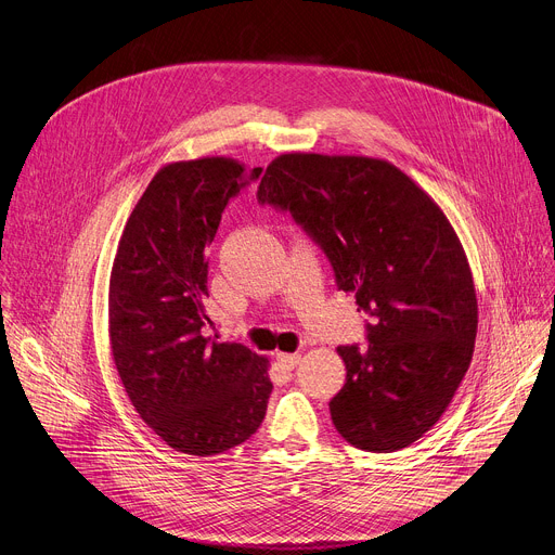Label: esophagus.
Wrapping results in <instances>:
<instances>
[{
    "mask_svg": "<svg viewBox=\"0 0 555 555\" xmlns=\"http://www.w3.org/2000/svg\"><path fill=\"white\" fill-rule=\"evenodd\" d=\"M276 361L285 367V370H294L296 363L300 361V354H283V351H279L276 354Z\"/></svg>",
    "mask_w": 555,
    "mask_h": 555,
    "instance_id": "esophagus-1",
    "label": "esophagus"
}]
</instances>
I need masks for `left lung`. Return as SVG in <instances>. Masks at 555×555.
Here are the masks:
<instances>
[{"label": "left lung", "instance_id": "left-lung-1", "mask_svg": "<svg viewBox=\"0 0 555 555\" xmlns=\"http://www.w3.org/2000/svg\"><path fill=\"white\" fill-rule=\"evenodd\" d=\"M323 247L336 285L372 317L367 347L340 345L347 376L330 400L338 434L389 453L416 442L465 378L478 300L463 243L436 201L385 159L287 153L259 185Z\"/></svg>", "mask_w": 555, "mask_h": 555}]
</instances>
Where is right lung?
<instances>
[{
    "instance_id": "1",
    "label": "right lung",
    "mask_w": 555,
    "mask_h": 555,
    "mask_svg": "<svg viewBox=\"0 0 555 555\" xmlns=\"http://www.w3.org/2000/svg\"><path fill=\"white\" fill-rule=\"evenodd\" d=\"M263 170L230 157L164 166L121 232L108 287V336L143 423L190 456L245 442L266 418L270 361L206 336L208 259L228 201Z\"/></svg>"
}]
</instances>
